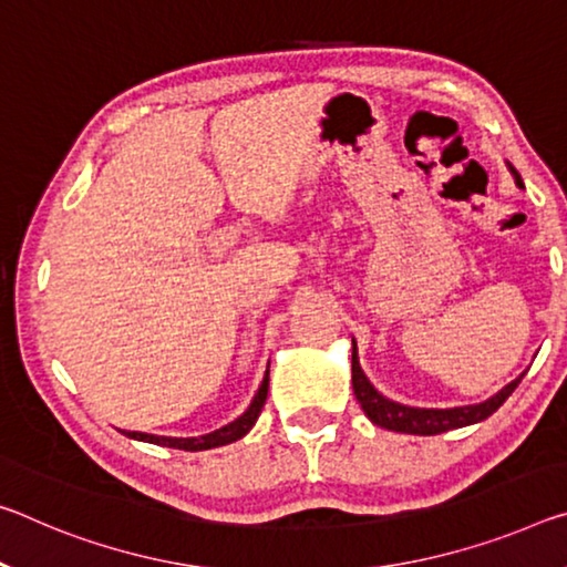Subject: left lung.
Instances as JSON below:
<instances>
[{"label":"left lung","mask_w":567,"mask_h":567,"mask_svg":"<svg viewBox=\"0 0 567 567\" xmlns=\"http://www.w3.org/2000/svg\"><path fill=\"white\" fill-rule=\"evenodd\" d=\"M512 178L519 188L523 186V178L512 164H507ZM353 393L361 409L365 411V416L373 421L375 426L389 429V431H399V434H416V436H434V434H444V431L452 429H462V426H472L480 424V421L489 419L494 411H497L502 403H505L512 391L517 389L519 381L525 379V373H519L515 381H509L505 389H499L494 396L480 403H466V406H454V409H419V406H406V403H399L375 389V385L368 381V375L363 373L361 361H358V346L353 338Z\"/></svg>","instance_id":"8db88e82"}]
</instances>
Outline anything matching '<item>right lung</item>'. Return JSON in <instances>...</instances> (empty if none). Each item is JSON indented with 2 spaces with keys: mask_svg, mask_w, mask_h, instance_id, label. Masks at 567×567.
<instances>
[{
  "mask_svg": "<svg viewBox=\"0 0 567 567\" xmlns=\"http://www.w3.org/2000/svg\"><path fill=\"white\" fill-rule=\"evenodd\" d=\"M267 391H269V365L265 371L262 383H259V389L255 393V399H251V403H249V409L241 413V416L231 421V424L212 431V434H204V436H156V434H143V431H123V434L128 439H136V442H148V444L171 446V449H184V452H204V449L231 444L245 434H249V429L257 424L259 413H262V406L267 401Z\"/></svg>",
  "mask_w": 567,
  "mask_h": 567,
  "instance_id": "add662e5",
  "label": "right lung"
}]
</instances>
